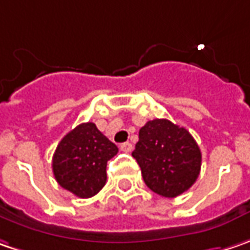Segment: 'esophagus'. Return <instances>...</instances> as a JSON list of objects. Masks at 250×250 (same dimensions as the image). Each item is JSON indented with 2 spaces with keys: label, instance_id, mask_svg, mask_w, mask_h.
Returning a JSON list of instances; mask_svg holds the SVG:
<instances>
[{
  "label": "esophagus",
  "instance_id": "34e87169",
  "mask_svg": "<svg viewBox=\"0 0 250 250\" xmlns=\"http://www.w3.org/2000/svg\"><path fill=\"white\" fill-rule=\"evenodd\" d=\"M120 149H122L123 152H131V151H133V146H131V143H123V144L120 146Z\"/></svg>",
  "mask_w": 250,
  "mask_h": 250
}]
</instances>
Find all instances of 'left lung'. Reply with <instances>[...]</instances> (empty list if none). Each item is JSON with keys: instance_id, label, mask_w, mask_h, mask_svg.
I'll return each instance as SVG.
<instances>
[{"instance_id": "left-lung-1", "label": "left lung", "mask_w": 250, "mask_h": 250, "mask_svg": "<svg viewBox=\"0 0 250 250\" xmlns=\"http://www.w3.org/2000/svg\"><path fill=\"white\" fill-rule=\"evenodd\" d=\"M146 185L162 197H176L193 186L201 168L197 143L185 127L167 119L146 122L140 128L131 154Z\"/></svg>"}]
</instances>
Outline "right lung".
Listing matches in <instances>:
<instances>
[{
  "label": "right lung",
  "instance_id": "right-lung-1",
  "mask_svg": "<svg viewBox=\"0 0 250 250\" xmlns=\"http://www.w3.org/2000/svg\"><path fill=\"white\" fill-rule=\"evenodd\" d=\"M119 148L93 123H82L62 137L53 155V173L62 189L89 199L106 183V165Z\"/></svg>",
  "mask_w": 250,
  "mask_h": 250
}]
</instances>
